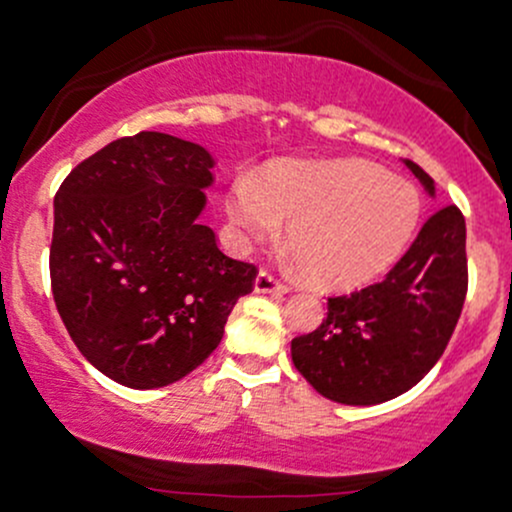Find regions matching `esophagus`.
Returning a JSON list of instances; mask_svg holds the SVG:
<instances>
[{
  "label": "esophagus",
  "mask_w": 512,
  "mask_h": 512,
  "mask_svg": "<svg viewBox=\"0 0 512 512\" xmlns=\"http://www.w3.org/2000/svg\"><path fill=\"white\" fill-rule=\"evenodd\" d=\"M256 293H271V295H283L288 293V286L281 281V278H276L273 273L268 271H261L256 276Z\"/></svg>",
  "instance_id": "1"
}]
</instances>
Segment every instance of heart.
<instances>
[{
  "instance_id": "obj_1",
  "label": "heart",
  "mask_w": 512,
  "mask_h": 512,
  "mask_svg": "<svg viewBox=\"0 0 512 512\" xmlns=\"http://www.w3.org/2000/svg\"><path fill=\"white\" fill-rule=\"evenodd\" d=\"M226 209L258 241L273 239L286 221L308 276L325 288H350L399 256L419 219V197L367 162H291L273 167L263 184L236 179Z\"/></svg>"
}]
</instances>
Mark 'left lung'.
I'll return each instance as SVG.
<instances>
[{
	"mask_svg": "<svg viewBox=\"0 0 512 512\" xmlns=\"http://www.w3.org/2000/svg\"><path fill=\"white\" fill-rule=\"evenodd\" d=\"M407 167L434 194V179L412 160ZM466 291V219L449 204L426 219L384 281L328 298L320 328L293 337L295 370L330 402H389L444 355Z\"/></svg>",
	"mask_w": 512,
	"mask_h": 512,
	"instance_id": "1",
	"label": "left lung"
}]
</instances>
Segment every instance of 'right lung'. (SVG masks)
I'll return each mask as SVG.
<instances>
[{
  "label": "right lung",
  "mask_w": 512,
  "mask_h": 512,
  "mask_svg": "<svg viewBox=\"0 0 512 512\" xmlns=\"http://www.w3.org/2000/svg\"><path fill=\"white\" fill-rule=\"evenodd\" d=\"M212 167L204 147L142 130L73 167L56 192V308L81 355L130 389L202 365L254 291V263L221 254L197 221Z\"/></svg>",
  "instance_id": "1"
}]
</instances>
